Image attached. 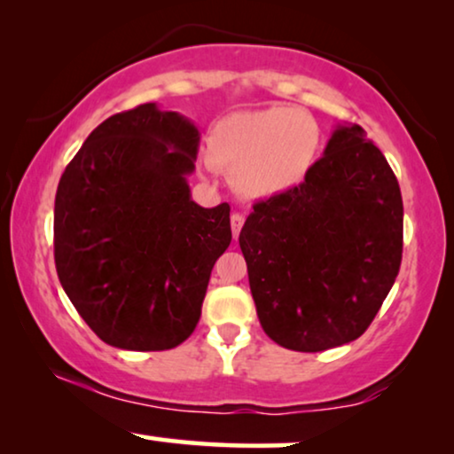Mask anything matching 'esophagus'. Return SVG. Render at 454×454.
<instances>
[{
  "mask_svg": "<svg viewBox=\"0 0 454 454\" xmlns=\"http://www.w3.org/2000/svg\"><path fill=\"white\" fill-rule=\"evenodd\" d=\"M243 223H245V215L243 214H232L231 215V226H232V237L237 239L239 237V232H240V228H243Z\"/></svg>",
  "mask_w": 454,
  "mask_h": 454,
  "instance_id": "obj_1",
  "label": "esophagus"
}]
</instances>
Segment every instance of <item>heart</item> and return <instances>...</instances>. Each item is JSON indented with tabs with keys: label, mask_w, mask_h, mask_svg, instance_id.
<instances>
[{
	"label": "heart",
	"mask_w": 454,
	"mask_h": 454,
	"mask_svg": "<svg viewBox=\"0 0 454 454\" xmlns=\"http://www.w3.org/2000/svg\"><path fill=\"white\" fill-rule=\"evenodd\" d=\"M319 149L322 129L309 112L282 106L245 110L211 126L203 168L231 174L239 195L271 199L305 183Z\"/></svg>",
	"instance_id": "obj_1"
}]
</instances>
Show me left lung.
Here are the masks:
<instances>
[{"instance_id": "1", "label": "left lung", "mask_w": 454, "mask_h": 454, "mask_svg": "<svg viewBox=\"0 0 454 454\" xmlns=\"http://www.w3.org/2000/svg\"><path fill=\"white\" fill-rule=\"evenodd\" d=\"M239 245L265 334L301 353L340 347L398 276V180L359 124H338L303 184L253 205Z\"/></svg>"}]
</instances>
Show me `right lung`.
I'll return each mask as SVG.
<instances>
[{
  "label": "right lung",
  "mask_w": 454,
  "mask_h": 454,
  "mask_svg": "<svg viewBox=\"0 0 454 454\" xmlns=\"http://www.w3.org/2000/svg\"><path fill=\"white\" fill-rule=\"evenodd\" d=\"M199 129L157 104L114 114L66 166L53 255L72 305L101 340L166 350L192 334L211 270L232 240L231 205L191 199Z\"/></svg>",
  "instance_id": "right-lung-1"
}]
</instances>
